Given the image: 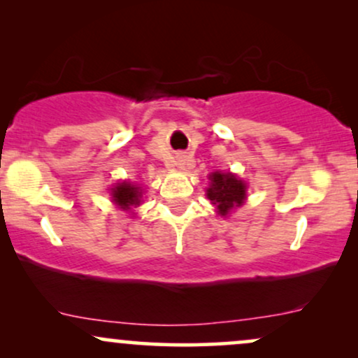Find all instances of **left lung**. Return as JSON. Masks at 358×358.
I'll list each match as a JSON object with an SVG mask.
<instances>
[{
  "mask_svg": "<svg viewBox=\"0 0 358 358\" xmlns=\"http://www.w3.org/2000/svg\"><path fill=\"white\" fill-rule=\"evenodd\" d=\"M207 196L215 205L220 215H227L234 207H239L245 199V183L237 180L231 173H215L210 175V187L207 190Z\"/></svg>",
  "mask_w": 358,
  "mask_h": 358,
  "instance_id": "left-lung-1",
  "label": "left lung"
}]
</instances>
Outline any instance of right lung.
Wrapping results in <instances>:
<instances>
[{
  "label": "right lung",
  "instance_id": "obj_1",
  "mask_svg": "<svg viewBox=\"0 0 358 358\" xmlns=\"http://www.w3.org/2000/svg\"><path fill=\"white\" fill-rule=\"evenodd\" d=\"M113 199L119 207L127 210V208L136 207L141 202V192L134 185L121 183L116 188H113Z\"/></svg>",
  "mask_w": 358,
  "mask_h": 358
}]
</instances>
